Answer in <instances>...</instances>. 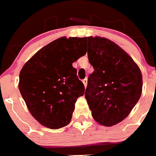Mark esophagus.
Masks as SVG:
<instances>
[{"mask_svg": "<svg viewBox=\"0 0 156 156\" xmlns=\"http://www.w3.org/2000/svg\"><path fill=\"white\" fill-rule=\"evenodd\" d=\"M82 82H83V84H84V87H86V86H87V78H84V79L82 81Z\"/></svg>", "mask_w": 156, "mask_h": 156, "instance_id": "esophagus-1", "label": "esophagus"}]
</instances>
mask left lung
Returning <instances> with one entry per match:
<instances>
[{"mask_svg": "<svg viewBox=\"0 0 156 156\" xmlns=\"http://www.w3.org/2000/svg\"><path fill=\"white\" fill-rule=\"evenodd\" d=\"M87 56L94 72L87 78L85 97L100 124L110 126L129 115L142 94L143 77L130 56L110 40L86 38Z\"/></svg>", "mask_w": 156, "mask_h": 156, "instance_id": "left-lung-1", "label": "left lung"}]
</instances>
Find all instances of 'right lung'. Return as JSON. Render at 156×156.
<instances>
[{
  "instance_id": "add662e5",
  "label": "right lung",
  "mask_w": 156,
  "mask_h": 156,
  "mask_svg": "<svg viewBox=\"0 0 156 156\" xmlns=\"http://www.w3.org/2000/svg\"><path fill=\"white\" fill-rule=\"evenodd\" d=\"M85 38L62 37L38 51L20 73L19 90L33 116L59 129L70 123L75 104L84 93L72 63L86 54Z\"/></svg>"
}]
</instances>
